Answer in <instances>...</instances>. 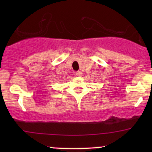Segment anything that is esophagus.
<instances>
[{
  "label": "esophagus",
  "instance_id": "34e87169",
  "mask_svg": "<svg viewBox=\"0 0 152 152\" xmlns=\"http://www.w3.org/2000/svg\"><path fill=\"white\" fill-rule=\"evenodd\" d=\"M82 74H82V72H81V71H76V75L77 76H81Z\"/></svg>",
  "mask_w": 152,
  "mask_h": 152
}]
</instances>
